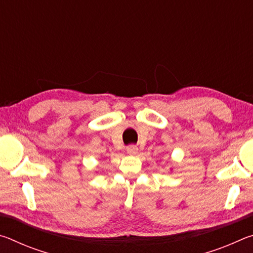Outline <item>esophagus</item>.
Segmentation results:
<instances>
[{
	"mask_svg": "<svg viewBox=\"0 0 253 253\" xmlns=\"http://www.w3.org/2000/svg\"><path fill=\"white\" fill-rule=\"evenodd\" d=\"M126 151H127L128 154L135 155V154H137V152H138V148H137V146H135V145H130V146H128L126 148Z\"/></svg>",
	"mask_w": 253,
	"mask_h": 253,
	"instance_id": "1",
	"label": "esophagus"
}]
</instances>
